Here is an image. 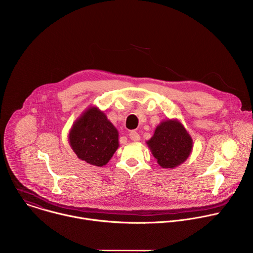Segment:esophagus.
Returning a JSON list of instances; mask_svg holds the SVG:
<instances>
[{
	"mask_svg": "<svg viewBox=\"0 0 253 253\" xmlns=\"http://www.w3.org/2000/svg\"><path fill=\"white\" fill-rule=\"evenodd\" d=\"M129 138H130L131 140H133V141H138V140L140 139L139 134H138L135 130H131V131L129 132Z\"/></svg>",
	"mask_w": 253,
	"mask_h": 253,
	"instance_id": "34e87169",
	"label": "esophagus"
}]
</instances>
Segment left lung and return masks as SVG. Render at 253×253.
I'll return each instance as SVG.
<instances>
[{"instance_id":"1","label":"left lung","mask_w":253,"mask_h":253,"mask_svg":"<svg viewBox=\"0 0 253 253\" xmlns=\"http://www.w3.org/2000/svg\"><path fill=\"white\" fill-rule=\"evenodd\" d=\"M146 144L163 169H173L189 157L192 138L180 122L167 120L157 126Z\"/></svg>"}]
</instances>
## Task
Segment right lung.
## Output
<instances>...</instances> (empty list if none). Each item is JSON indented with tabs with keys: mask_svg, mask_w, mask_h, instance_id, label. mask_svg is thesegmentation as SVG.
<instances>
[{
	"mask_svg": "<svg viewBox=\"0 0 253 253\" xmlns=\"http://www.w3.org/2000/svg\"><path fill=\"white\" fill-rule=\"evenodd\" d=\"M69 141L80 160L103 167L119 147V132L104 112L90 107L73 125Z\"/></svg>",
	"mask_w": 253,
	"mask_h": 253,
	"instance_id": "1",
	"label": "right lung"
}]
</instances>
